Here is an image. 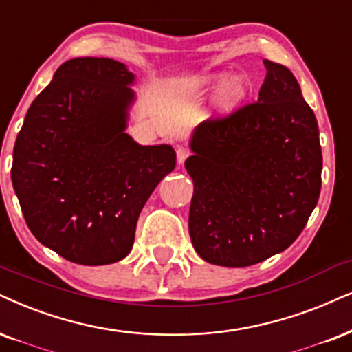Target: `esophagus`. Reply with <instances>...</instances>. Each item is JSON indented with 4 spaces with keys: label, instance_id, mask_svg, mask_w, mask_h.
Instances as JSON below:
<instances>
[{
    "label": "esophagus",
    "instance_id": "esophagus-1",
    "mask_svg": "<svg viewBox=\"0 0 352 352\" xmlns=\"http://www.w3.org/2000/svg\"><path fill=\"white\" fill-rule=\"evenodd\" d=\"M188 155H190V151L184 148V146H180V148L177 149V162L184 164L186 159H188Z\"/></svg>",
    "mask_w": 352,
    "mask_h": 352
}]
</instances>
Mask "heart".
Instances as JSON below:
<instances>
[{"label":"heart","mask_w":352,"mask_h":352,"mask_svg":"<svg viewBox=\"0 0 352 352\" xmlns=\"http://www.w3.org/2000/svg\"><path fill=\"white\" fill-rule=\"evenodd\" d=\"M214 89H219L214 107L221 115H228L239 109L250 92L248 81L243 76L232 78L229 73H209L201 76L177 79L170 84L168 96L172 100L182 102L197 99Z\"/></svg>","instance_id":"b5f03b06"}]
</instances>
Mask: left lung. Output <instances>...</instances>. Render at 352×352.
<instances>
[{"mask_svg": "<svg viewBox=\"0 0 352 352\" xmlns=\"http://www.w3.org/2000/svg\"><path fill=\"white\" fill-rule=\"evenodd\" d=\"M263 65L258 102L199 123L190 138V237L212 265L243 268L286 250L320 197L317 118L291 69Z\"/></svg>", "mask_w": 352, "mask_h": 352, "instance_id": "obj_1", "label": "left lung"}]
</instances>
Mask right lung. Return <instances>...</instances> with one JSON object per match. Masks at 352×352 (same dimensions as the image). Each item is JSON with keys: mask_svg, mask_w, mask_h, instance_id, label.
I'll return each mask as SVG.
<instances>
[{"mask_svg": "<svg viewBox=\"0 0 352 352\" xmlns=\"http://www.w3.org/2000/svg\"><path fill=\"white\" fill-rule=\"evenodd\" d=\"M136 78L112 58H73L28 110L11 179L30 232L78 265L123 260L155 186L175 168L170 144L128 135Z\"/></svg>", "mask_w": 352, "mask_h": 352, "instance_id": "add662e5", "label": "right lung"}]
</instances>
